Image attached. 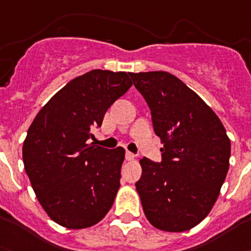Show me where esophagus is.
<instances>
[{
	"mask_svg": "<svg viewBox=\"0 0 251 251\" xmlns=\"http://www.w3.org/2000/svg\"><path fill=\"white\" fill-rule=\"evenodd\" d=\"M135 158V155L134 154H132V152H130V151H126L125 152V159L126 160H127V162H130V160H132V159Z\"/></svg>",
	"mask_w": 251,
	"mask_h": 251,
	"instance_id": "1",
	"label": "esophagus"
}]
</instances>
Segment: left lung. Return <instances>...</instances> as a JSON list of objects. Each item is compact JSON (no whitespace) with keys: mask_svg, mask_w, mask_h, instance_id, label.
Wrapping results in <instances>:
<instances>
[{"mask_svg":"<svg viewBox=\"0 0 251 251\" xmlns=\"http://www.w3.org/2000/svg\"><path fill=\"white\" fill-rule=\"evenodd\" d=\"M128 74L163 143L162 162L140 160L143 174L135 186L144 213L159 230L187 231L208 215L219 197L228 171L230 139L216 113L176 75Z\"/></svg>","mask_w":251,"mask_h":251,"instance_id":"8db88e82","label":"left lung"}]
</instances>
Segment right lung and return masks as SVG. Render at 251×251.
I'll return each mask as SVG.
<instances>
[{
    "instance_id": "obj_1",
    "label": "right lung",
    "mask_w": 251,
    "mask_h": 251,
    "mask_svg": "<svg viewBox=\"0 0 251 251\" xmlns=\"http://www.w3.org/2000/svg\"><path fill=\"white\" fill-rule=\"evenodd\" d=\"M131 84L126 72L93 69L65 84L32 121L24 141V165L39 202L56 224L91 227L112 207L125 149L88 140Z\"/></svg>"
}]
</instances>
